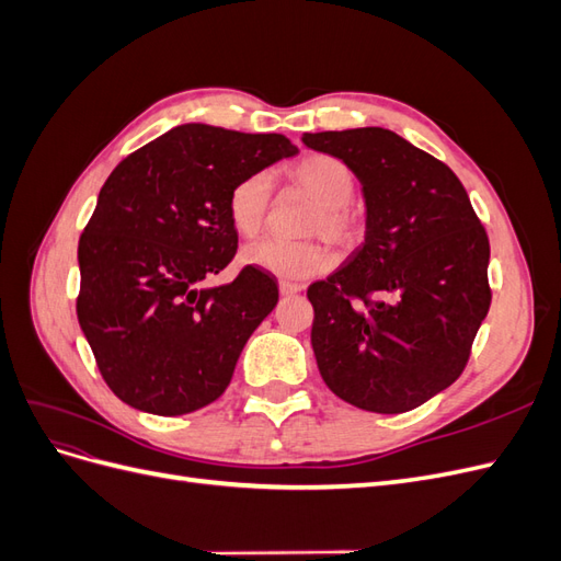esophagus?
Segmentation results:
<instances>
[{
  "label": "esophagus",
  "mask_w": 561,
  "mask_h": 561,
  "mask_svg": "<svg viewBox=\"0 0 561 561\" xmlns=\"http://www.w3.org/2000/svg\"><path fill=\"white\" fill-rule=\"evenodd\" d=\"M278 290L283 297H290V295H297L301 290L299 283H290V280H280L278 283Z\"/></svg>",
  "instance_id": "esophagus-1"
}]
</instances>
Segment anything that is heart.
<instances>
[{"mask_svg":"<svg viewBox=\"0 0 561 561\" xmlns=\"http://www.w3.org/2000/svg\"><path fill=\"white\" fill-rule=\"evenodd\" d=\"M287 178L318 203L311 217L309 233H322L339 248L358 245L365 222L363 215L351 206L355 194V175L351 168L330 154H309L299 159ZM271 206L268 173H252L233 184L227 198V215L233 231L252 239L266 222ZM243 262L283 280H307L325 274L332 266V252L318 241H280L262 239L243 248Z\"/></svg>","mask_w":561,"mask_h":561,"instance_id":"b5f03b06","label":"heart"}]
</instances>
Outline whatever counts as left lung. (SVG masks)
Returning <instances> with one entry per match:
<instances>
[{
	"label": "left lung",
	"mask_w": 561,
	"mask_h": 561,
	"mask_svg": "<svg viewBox=\"0 0 561 561\" xmlns=\"http://www.w3.org/2000/svg\"><path fill=\"white\" fill-rule=\"evenodd\" d=\"M363 184L365 243L309 287L311 346L334 396L402 414L451 386L491 304L489 239L449 165L386 128L304 133Z\"/></svg>",
	"instance_id": "8db88e82"
}]
</instances>
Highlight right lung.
Returning <instances> with one entry per match:
<instances>
[{
    "label": "right lung",
    "instance_id": "1",
    "mask_svg": "<svg viewBox=\"0 0 561 561\" xmlns=\"http://www.w3.org/2000/svg\"><path fill=\"white\" fill-rule=\"evenodd\" d=\"M295 154L278 133L184 124L114 168L79 239L77 318L118 400L180 416L225 393L278 304L274 276L252 266L208 287L239 248L227 198L236 182Z\"/></svg>",
    "mask_w": 561,
    "mask_h": 561
}]
</instances>
